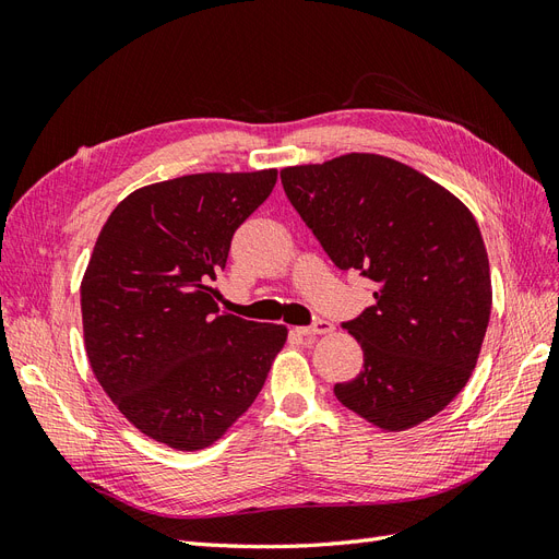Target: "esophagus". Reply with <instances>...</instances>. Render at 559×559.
Listing matches in <instances>:
<instances>
[{"label": "esophagus", "mask_w": 559, "mask_h": 559, "mask_svg": "<svg viewBox=\"0 0 559 559\" xmlns=\"http://www.w3.org/2000/svg\"><path fill=\"white\" fill-rule=\"evenodd\" d=\"M306 337H314V335H324V333H331L333 331V324L326 319H314L310 326H300L298 329Z\"/></svg>", "instance_id": "obj_1"}]
</instances>
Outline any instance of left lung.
Returning <instances> with one entry per match:
<instances>
[{
    "mask_svg": "<svg viewBox=\"0 0 559 559\" xmlns=\"http://www.w3.org/2000/svg\"><path fill=\"white\" fill-rule=\"evenodd\" d=\"M284 193L329 259L376 284V302L343 324L361 373L335 399L384 431L427 421L476 368L492 310L476 218L443 186L376 154L284 167Z\"/></svg>",
    "mask_w": 559,
    "mask_h": 559,
    "instance_id": "obj_1",
    "label": "left lung"
}]
</instances>
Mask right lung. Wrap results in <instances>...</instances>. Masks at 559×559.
<instances>
[{
    "mask_svg": "<svg viewBox=\"0 0 559 559\" xmlns=\"http://www.w3.org/2000/svg\"><path fill=\"white\" fill-rule=\"evenodd\" d=\"M277 170L144 186L109 214L81 282L88 361L134 427L175 450L222 438L253 399L286 329L218 314L230 240Z\"/></svg>",
    "mask_w": 559,
    "mask_h": 559,
    "instance_id": "right-lung-1",
    "label": "right lung"
}]
</instances>
